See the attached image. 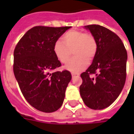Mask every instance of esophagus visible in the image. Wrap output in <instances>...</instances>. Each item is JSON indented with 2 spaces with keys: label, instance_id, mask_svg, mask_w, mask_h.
Listing matches in <instances>:
<instances>
[{
  "label": "esophagus",
  "instance_id": "esophagus-1",
  "mask_svg": "<svg viewBox=\"0 0 134 134\" xmlns=\"http://www.w3.org/2000/svg\"><path fill=\"white\" fill-rule=\"evenodd\" d=\"M71 76H72V77H75V76H78L79 74H75V73H71Z\"/></svg>",
  "mask_w": 134,
  "mask_h": 134
}]
</instances>
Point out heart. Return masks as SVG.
Wrapping results in <instances>:
<instances>
[{
  "instance_id": "obj_1",
  "label": "heart",
  "mask_w": 134,
  "mask_h": 134,
  "mask_svg": "<svg viewBox=\"0 0 134 134\" xmlns=\"http://www.w3.org/2000/svg\"><path fill=\"white\" fill-rule=\"evenodd\" d=\"M97 45L92 35L81 30H72L65 33L63 41L57 40L53 45V53L60 63H67L71 51L75 57L65 65L66 70L73 73L83 71L89 65V59H92L97 52Z\"/></svg>"
}]
</instances>
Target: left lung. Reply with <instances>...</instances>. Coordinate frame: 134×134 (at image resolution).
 Here are the masks:
<instances>
[{"label": "left lung", "mask_w": 134, "mask_h": 134, "mask_svg": "<svg viewBox=\"0 0 134 134\" xmlns=\"http://www.w3.org/2000/svg\"><path fill=\"white\" fill-rule=\"evenodd\" d=\"M95 39L97 48L92 65L81 74L80 94L90 108L102 110L111 105L126 80L127 53L120 38L99 25L84 26Z\"/></svg>", "instance_id": "1"}]
</instances>
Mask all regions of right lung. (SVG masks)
Returning a JSON list of instances; mask_svg holds the SVG:
<instances>
[{"label": "right lung", "instance_id": "obj_1", "mask_svg": "<svg viewBox=\"0 0 134 134\" xmlns=\"http://www.w3.org/2000/svg\"><path fill=\"white\" fill-rule=\"evenodd\" d=\"M71 26H35L26 32L14 51V74L23 95L29 104L44 113L60 108L71 79L69 71H55L60 62L53 45Z\"/></svg>", "mask_w": 134, "mask_h": 134}]
</instances>
